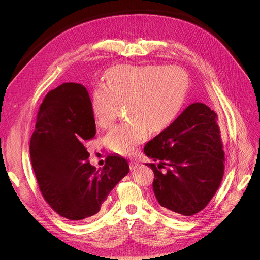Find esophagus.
<instances>
[{
    "label": "esophagus",
    "mask_w": 260,
    "mask_h": 260,
    "mask_svg": "<svg viewBox=\"0 0 260 260\" xmlns=\"http://www.w3.org/2000/svg\"><path fill=\"white\" fill-rule=\"evenodd\" d=\"M141 166V164H139L137 161H131L130 162V170L131 171H134V170H136V168H139Z\"/></svg>",
    "instance_id": "esophagus-1"
}]
</instances>
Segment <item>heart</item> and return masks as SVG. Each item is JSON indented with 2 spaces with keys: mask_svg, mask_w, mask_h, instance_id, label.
Wrapping results in <instances>:
<instances>
[{
  "mask_svg": "<svg viewBox=\"0 0 260 260\" xmlns=\"http://www.w3.org/2000/svg\"><path fill=\"white\" fill-rule=\"evenodd\" d=\"M188 78L178 67L119 65L106 75V84L93 89L91 108L96 124L110 126L120 104H126L129 120L114 126L106 135V146L118 154H129L143 144L148 129L165 130L184 105Z\"/></svg>",
  "mask_w": 260,
  "mask_h": 260,
  "instance_id": "heart-1",
  "label": "heart"
}]
</instances>
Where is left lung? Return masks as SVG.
<instances>
[{"label": "left lung", "mask_w": 260, "mask_h": 260, "mask_svg": "<svg viewBox=\"0 0 260 260\" xmlns=\"http://www.w3.org/2000/svg\"><path fill=\"white\" fill-rule=\"evenodd\" d=\"M216 121L217 114L207 105L193 103L146 144L145 154L158 161L146 165L154 172L155 198L168 214H196L219 188L224 153Z\"/></svg>", "instance_id": "obj_1"}]
</instances>
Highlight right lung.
Returning <instances> with one entry per match:
<instances>
[{"label":"right lung","instance_id":"add662e5","mask_svg":"<svg viewBox=\"0 0 260 260\" xmlns=\"http://www.w3.org/2000/svg\"><path fill=\"white\" fill-rule=\"evenodd\" d=\"M95 132L91 100L83 85L64 83L45 96L30 140V158L45 201L73 221L95 215L129 173L127 159L116 154L107 156L101 171L88 161L86 143Z\"/></svg>","mask_w":260,"mask_h":260}]
</instances>
